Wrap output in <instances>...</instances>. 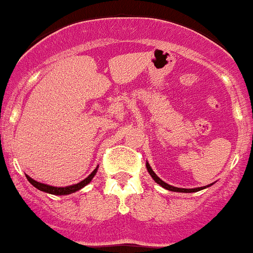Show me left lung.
<instances>
[{
	"label": "left lung",
	"mask_w": 253,
	"mask_h": 253,
	"mask_svg": "<svg viewBox=\"0 0 253 253\" xmlns=\"http://www.w3.org/2000/svg\"><path fill=\"white\" fill-rule=\"evenodd\" d=\"M147 169H148L149 175L153 177V180L157 182V184H160L161 186L165 187V189L169 190V191H176V193H195V191H199V190H203V187H196V189H180V187H175V186H171V185L166 184V182H163L162 180H161L160 177H158L156 173L153 172V169H151V166H149V163H147Z\"/></svg>",
	"instance_id": "8db88e82"
}]
</instances>
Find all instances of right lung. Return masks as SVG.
Returning a JSON list of instances; mask_svg holds the SVG:
<instances>
[{
	"mask_svg": "<svg viewBox=\"0 0 253 253\" xmlns=\"http://www.w3.org/2000/svg\"><path fill=\"white\" fill-rule=\"evenodd\" d=\"M96 171H97V169H93L92 173H91L88 177L84 178V181H81V182H78V184H76V185L67 186V187H55V186H50V185L42 184V182H38V181L33 180V178L29 177V176H26V178H28L29 182H30L33 186H35L37 189H39L40 191H44V193H48V194H53V195H68V194L76 193V191H78V190L82 189L84 186H86V185L88 184L91 180H92L93 176L96 175Z\"/></svg>",
	"mask_w": 253,
	"mask_h": 253,
	"instance_id": "right-lung-1",
	"label": "right lung"
}]
</instances>
